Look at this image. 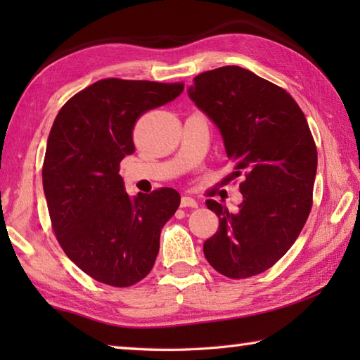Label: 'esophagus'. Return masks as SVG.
Segmentation results:
<instances>
[{
  "mask_svg": "<svg viewBox=\"0 0 360 360\" xmlns=\"http://www.w3.org/2000/svg\"><path fill=\"white\" fill-rule=\"evenodd\" d=\"M181 207H193V209H196L198 201L195 200V198L186 195V196L181 198Z\"/></svg>",
  "mask_w": 360,
  "mask_h": 360,
  "instance_id": "34e87169",
  "label": "esophagus"
}]
</instances>
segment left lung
<instances>
[{
	"mask_svg": "<svg viewBox=\"0 0 360 360\" xmlns=\"http://www.w3.org/2000/svg\"><path fill=\"white\" fill-rule=\"evenodd\" d=\"M188 97L219 129L243 201L231 213L213 200L218 232L204 255L229 278L269 269L292 246L309 217L317 148L300 106L285 89L240 66L196 75Z\"/></svg>",
	"mask_w": 360,
	"mask_h": 360,
	"instance_id": "left-lung-1",
	"label": "left lung"
}]
</instances>
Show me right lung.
Returning <instances> with one entry per match:
<instances>
[{"instance_id": "obj_1", "label": "right lung", "mask_w": 360, "mask_h": 360, "mask_svg": "<svg viewBox=\"0 0 360 360\" xmlns=\"http://www.w3.org/2000/svg\"><path fill=\"white\" fill-rule=\"evenodd\" d=\"M182 91V83L98 80L53 120L43 164L52 229L68 258L105 285L127 288L147 277L160 231L179 207L174 188L129 196L119 165L134 153L137 117Z\"/></svg>"}]
</instances>
